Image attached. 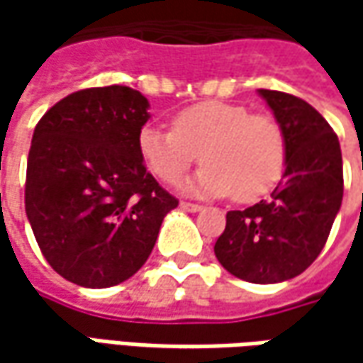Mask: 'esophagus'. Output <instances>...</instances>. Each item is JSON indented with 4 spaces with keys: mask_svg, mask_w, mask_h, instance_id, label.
Segmentation results:
<instances>
[{
    "mask_svg": "<svg viewBox=\"0 0 363 363\" xmlns=\"http://www.w3.org/2000/svg\"><path fill=\"white\" fill-rule=\"evenodd\" d=\"M182 210H186V212H200L202 210V206L200 203H191V202H182Z\"/></svg>",
    "mask_w": 363,
    "mask_h": 363,
    "instance_id": "esophagus-1",
    "label": "esophagus"
}]
</instances>
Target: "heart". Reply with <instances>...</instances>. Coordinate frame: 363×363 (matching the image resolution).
Masks as SVG:
<instances>
[{
	"instance_id": "obj_1",
	"label": "heart",
	"mask_w": 363,
	"mask_h": 363,
	"mask_svg": "<svg viewBox=\"0 0 363 363\" xmlns=\"http://www.w3.org/2000/svg\"><path fill=\"white\" fill-rule=\"evenodd\" d=\"M147 169L163 184H175L198 160L206 163L188 184L202 196H230L255 202L277 188L286 169V135L264 113L224 101L182 108L172 131L143 127L137 137Z\"/></svg>"
}]
</instances>
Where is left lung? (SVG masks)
Wrapping results in <instances>:
<instances>
[{
  "label": "left lung",
  "mask_w": 363,
  "mask_h": 363,
  "mask_svg": "<svg viewBox=\"0 0 363 363\" xmlns=\"http://www.w3.org/2000/svg\"><path fill=\"white\" fill-rule=\"evenodd\" d=\"M286 135V169L269 200L226 214L214 252L226 271L258 285L305 271L328 242L343 198L340 141L309 103L260 89Z\"/></svg>",
  "instance_id": "obj_1"
}]
</instances>
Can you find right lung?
<instances>
[{
  "instance_id": "add662e5",
  "label": "right lung",
  "mask_w": 363,
  "mask_h": 363,
  "mask_svg": "<svg viewBox=\"0 0 363 363\" xmlns=\"http://www.w3.org/2000/svg\"><path fill=\"white\" fill-rule=\"evenodd\" d=\"M147 108L135 89L96 86L64 96L35 125L26 214L50 267L74 285L106 289L133 277L177 208L139 155Z\"/></svg>"
}]
</instances>
